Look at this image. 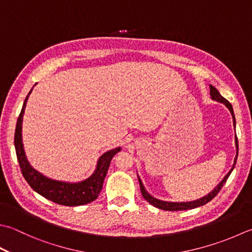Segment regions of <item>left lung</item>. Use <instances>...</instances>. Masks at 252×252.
Wrapping results in <instances>:
<instances>
[{
    "mask_svg": "<svg viewBox=\"0 0 252 252\" xmlns=\"http://www.w3.org/2000/svg\"><path fill=\"white\" fill-rule=\"evenodd\" d=\"M210 95L212 97V99L216 100L219 102L224 103V105L228 108L230 113H231V117H233V121H234V126H236V120H235V115H234V110H233V107H231L230 102L228 100H226L225 98L220 95V92L216 90L214 86L210 85ZM235 145H236V157L234 159V165L231 167V169L228 171V174L226 175L223 180H221L220 184L215 187V188L212 190L208 195H204L203 198H200L198 200H194V201H190V202H168V201H162V200H158L154 198V196L151 195L149 192L146 191V189L144 188V186L142 184V180L140 179V177L137 176V179H139V184H140V188H141V192H142V195L143 198H144L149 203H151L153 206H155L157 209H160V210H165V211H184V210H191V209H195V208H199V206H202L210 202L212 199H214L216 194L219 193L220 190L223 188V186L225 185L226 180L228 179L229 175L231 174V171H233L234 167L236 165V160H237V157H238V140H237V135H235Z\"/></svg>",
    "mask_w": 252,
    "mask_h": 252,
    "instance_id": "left-lung-1",
    "label": "left lung"
}]
</instances>
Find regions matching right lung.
<instances>
[{"label":"right lung","instance_id":"1","mask_svg":"<svg viewBox=\"0 0 252 252\" xmlns=\"http://www.w3.org/2000/svg\"><path fill=\"white\" fill-rule=\"evenodd\" d=\"M32 91L28 93L26 99H25L23 103V108L17 119L14 136V144L15 150H16L17 160L19 162V167H21V171L24 178L26 179L28 185L37 193L42 195L43 198L54 202V203L66 206H77L91 203L94 200H96L98 194L100 193L103 180H105L112 157L118 152L121 151V147H117V149L108 151L105 154H102L97 161L96 169L93 172V175L83 181L72 184V182L53 180L43 176L40 172L32 168V166L29 164L26 154H25L22 139V126L25 107H26L28 97L31 95Z\"/></svg>","mask_w":252,"mask_h":252}]
</instances>
